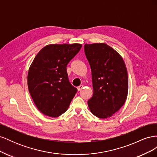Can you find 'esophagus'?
Listing matches in <instances>:
<instances>
[{"label": "esophagus", "instance_id": "obj_1", "mask_svg": "<svg viewBox=\"0 0 157 157\" xmlns=\"http://www.w3.org/2000/svg\"><path fill=\"white\" fill-rule=\"evenodd\" d=\"M83 88H84V86H83V85H80V86H78V87H77V90H78V91H80V90H81Z\"/></svg>", "mask_w": 157, "mask_h": 157}]
</instances>
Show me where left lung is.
<instances>
[{"mask_svg": "<svg viewBox=\"0 0 157 157\" xmlns=\"http://www.w3.org/2000/svg\"><path fill=\"white\" fill-rule=\"evenodd\" d=\"M84 52L92 71L93 96L88 101L91 113L99 118L111 117L124 105L128 78L121 56L105 43L86 44Z\"/></svg>", "mask_w": 157, "mask_h": 157, "instance_id": "8db88e82", "label": "left lung"}]
</instances>
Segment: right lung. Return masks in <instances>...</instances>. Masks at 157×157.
<instances>
[{
  "label": "right lung",
  "mask_w": 157,
  "mask_h": 157,
  "mask_svg": "<svg viewBox=\"0 0 157 157\" xmlns=\"http://www.w3.org/2000/svg\"><path fill=\"white\" fill-rule=\"evenodd\" d=\"M82 44H48L32 62L27 76L29 92L39 110L58 117L70 105L77 89L69 81L67 65L78 53Z\"/></svg>",
  "instance_id": "obj_1"
}]
</instances>
